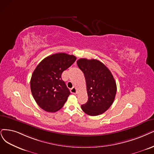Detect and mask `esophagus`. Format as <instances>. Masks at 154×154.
<instances>
[{"label": "esophagus", "mask_w": 154, "mask_h": 154, "mask_svg": "<svg viewBox=\"0 0 154 154\" xmlns=\"http://www.w3.org/2000/svg\"><path fill=\"white\" fill-rule=\"evenodd\" d=\"M70 92L73 94H76L77 93V89L75 87H73L71 89H70Z\"/></svg>", "instance_id": "obj_1"}]
</instances>
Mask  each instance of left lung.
<instances>
[{
    "instance_id": "left-lung-1",
    "label": "left lung",
    "mask_w": 154,
    "mask_h": 154,
    "mask_svg": "<svg viewBox=\"0 0 154 154\" xmlns=\"http://www.w3.org/2000/svg\"><path fill=\"white\" fill-rule=\"evenodd\" d=\"M86 82L88 100L82 110L91 116H98L109 109L114 101L117 86L112 73L98 60L81 58L77 60Z\"/></svg>"
}]
</instances>
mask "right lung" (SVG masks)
I'll return each mask as SVG.
<instances>
[{"instance_id":"add662e5","label":"right lung","mask_w":154,"mask_h":154,"mask_svg":"<svg viewBox=\"0 0 154 154\" xmlns=\"http://www.w3.org/2000/svg\"><path fill=\"white\" fill-rule=\"evenodd\" d=\"M75 60L73 55L54 54L42 60L33 71L30 80L32 94L44 110L57 112L66 101L70 92L62 80L61 74Z\"/></svg>"}]
</instances>
